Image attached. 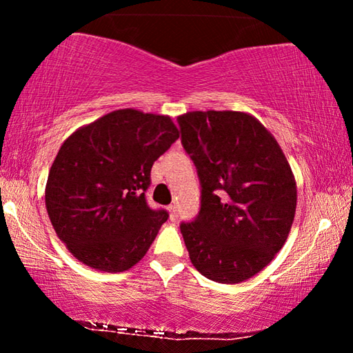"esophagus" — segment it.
I'll return each mask as SVG.
<instances>
[{
  "label": "esophagus",
  "mask_w": 353,
  "mask_h": 353,
  "mask_svg": "<svg viewBox=\"0 0 353 353\" xmlns=\"http://www.w3.org/2000/svg\"><path fill=\"white\" fill-rule=\"evenodd\" d=\"M168 212H170V218L174 219L176 214H177V210H176V205H170L168 207Z\"/></svg>",
  "instance_id": "34e87169"
}]
</instances>
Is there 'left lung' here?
<instances>
[{
  "label": "left lung",
  "mask_w": 353,
  "mask_h": 353,
  "mask_svg": "<svg viewBox=\"0 0 353 353\" xmlns=\"http://www.w3.org/2000/svg\"><path fill=\"white\" fill-rule=\"evenodd\" d=\"M177 121L202 185L198 218L181 225L190 260L213 282H244L290 235L294 174L274 135L248 112L196 110Z\"/></svg>",
  "instance_id": "obj_1"
}]
</instances>
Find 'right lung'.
Listing matches in <instances>:
<instances>
[{
  "instance_id": "add662e5",
  "label": "right lung",
  "mask_w": 353,
  "mask_h": 353,
  "mask_svg": "<svg viewBox=\"0 0 353 353\" xmlns=\"http://www.w3.org/2000/svg\"><path fill=\"white\" fill-rule=\"evenodd\" d=\"M179 139L171 117L119 109L62 143L48 174L45 204L59 240L83 265L123 272L146 255L165 210L145 191L155 160Z\"/></svg>"
}]
</instances>
